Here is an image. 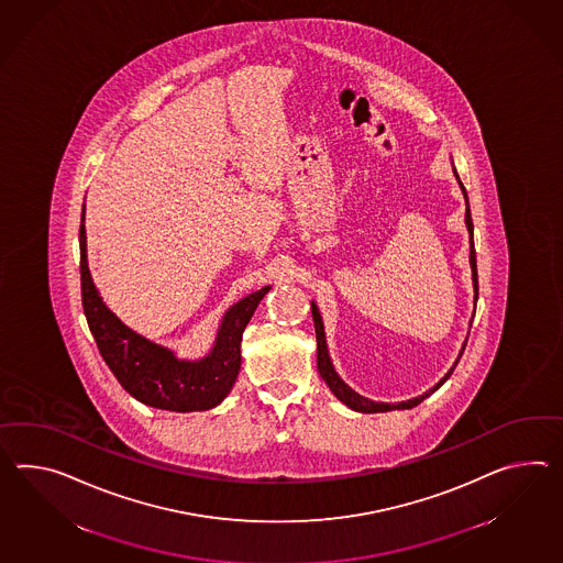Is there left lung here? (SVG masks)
<instances>
[{"label":"left lung","mask_w":563,"mask_h":563,"mask_svg":"<svg viewBox=\"0 0 563 563\" xmlns=\"http://www.w3.org/2000/svg\"><path fill=\"white\" fill-rule=\"evenodd\" d=\"M453 173H455V168H453ZM455 179L460 183V187H462V191H464V197H466V225L467 233H470V266H472V283H474V313H476V301H478V271H476V250H474V223H472V213H470V206H467L466 189H464L462 180L457 177V173H455ZM311 313H313V323H316L317 371H319L321 378H323V380L328 383V386H330L331 393H333L335 397L340 398L343 405H347L350 409H354V411L357 412H386L395 411V409H412V407H417L419 402H423L431 393H435L439 386L452 376L453 368L457 366L460 357H462L464 350H466V343H464V345H462V352H460V356L455 360V364L450 368V372H448V374H445V376H443V378H441L433 388H429L427 393H423L421 397L411 398V400H402V402H397V405H390V402H374L371 398L357 395L356 390H352V388H350V386L343 383L342 378H340V374L335 372L333 364H331L330 352H328V342H325V331H323V321H321V316H319V309H317L316 302H311ZM470 328H472V321H470Z\"/></svg>","instance_id":"obj_1"}]
</instances>
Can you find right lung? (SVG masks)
I'll return each mask as SVG.
<instances>
[{
	"mask_svg": "<svg viewBox=\"0 0 563 563\" xmlns=\"http://www.w3.org/2000/svg\"><path fill=\"white\" fill-rule=\"evenodd\" d=\"M82 221L85 206L79 230L82 311L96 338L99 354L118 383L140 402L163 411H207L218 407L230 395L240 372L242 333L271 287L261 288L230 307L221 319L216 343L206 357L180 360L173 350L130 330L99 297L87 266V235Z\"/></svg>",
	"mask_w": 563,
	"mask_h": 563,
	"instance_id": "1",
	"label": "right lung"
}]
</instances>
